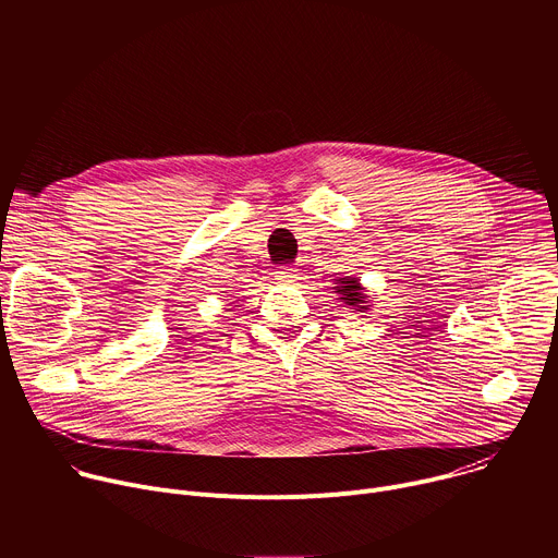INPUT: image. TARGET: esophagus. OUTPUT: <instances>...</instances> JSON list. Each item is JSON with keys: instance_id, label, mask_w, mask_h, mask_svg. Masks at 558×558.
<instances>
[{"instance_id": "1", "label": "esophagus", "mask_w": 558, "mask_h": 558, "mask_svg": "<svg viewBox=\"0 0 558 558\" xmlns=\"http://www.w3.org/2000/svg\"><path fill=\"white\" fill-rule=\"evenodd\" d=\"M276 280L282 282V284H293V282L300 280V274H298L295 267H280V269L276 271Z\"/></svg>"}]
</instances>
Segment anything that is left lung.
<instances>
[{
	"mask_svg": "<svg viewBox=\"0 0 558 558\" xmlns=\"http://www.w3.org/2000/svg\"><path fill=\"white\" fill-rule=\"evenodd\" d=\"M336 284H338L336 293L340 295L338 300L344 302L347 306H351L355 311H366L371 306L368 304V295L364 293V287L360 284L357 278H349L347 276V278H340Z\"/></svg>",
	"mask_w": 558,
	"mask_h": 558,
	"instance_id": "left-lung-1",
	"label": "left lung"
}]
</instances>
